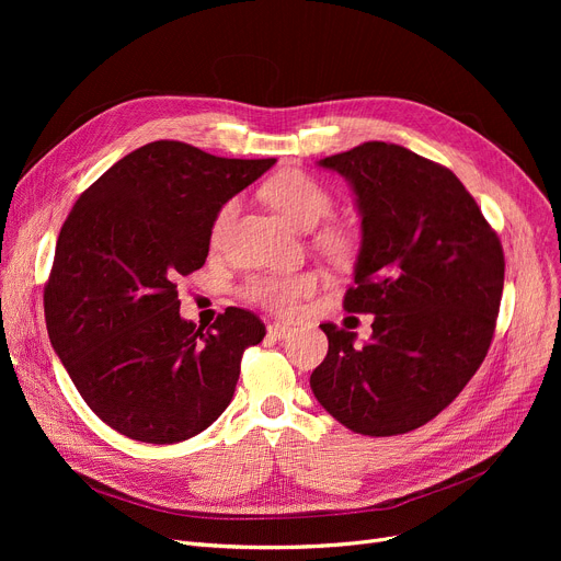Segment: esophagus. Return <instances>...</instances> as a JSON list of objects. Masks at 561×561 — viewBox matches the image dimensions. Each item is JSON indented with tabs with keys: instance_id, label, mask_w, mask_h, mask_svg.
Masks as SVG:
<instances>
[{
	"instance_id": "1",
	"label": "esophagus",
	"mask_w": 561,
	"mask_h": 561,
	"mask_svg": "<svg viewBox=\"0 0 561 561\" xmlns=\"http://www.w3.org/2000/svg\"><path fill=\"white\" fill-rule=\"evenodd\" d=\"M290 332H293V328L284 325V322H273V325H268V334L275 339H286Z\"/></svg>"
}]
</instances>
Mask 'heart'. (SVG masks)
Listing matches in <instances>:
<instances>
[{
    "mask_svg": "<svg viewBox=\"0 0 561 561\" xmlns=\"http://www.w3.org/2000/svg\"><path fill=\"white\" fill-rule=\"evenodd\" d=\"M263 197L271 202L288 222L300 229H313L325 220L334 209V197L330 188L318 182L313 174L305 170H279L263 186ZM236 214H239V199L231 197L220 204V209L211 222V243L218 245L229 231ZM318 245L336 261H347L357 250V239L347 227L330 222L316 233ZM320 286V275L316 271H293V273H259L241 284V298L250 305L268 309L277 316H293L300 305L311 298Z\"/></svg>",
    "mask_w": 561,
    "mask_h": 561,
    "instance_id": "b5f03b06",
    "label": "heart"
}]
</instances>
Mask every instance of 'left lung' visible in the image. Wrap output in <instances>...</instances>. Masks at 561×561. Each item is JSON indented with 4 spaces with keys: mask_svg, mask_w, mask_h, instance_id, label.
Segmentation results:
<instances>
[{
    "mask_svg": "<svg viewBox=\"0 0 561 561\" xmlns=\"http://www.w3.org/2000/svg\"><path fill=\"white\" fill-rule=\"evenodd\" d=\"M320 165L350 180L362 211L343 309L375 320L364 345L320 325L330 350L309 385L347 430L404 434L438 416L482 366L503 298V245L457 174L402 145L368 140Z\"/></svg>",
    "mask_w": 561,
    "mask_h": 561,
    "instance_id": "obj_1",
    "label": "left lung"
}]
</instances>
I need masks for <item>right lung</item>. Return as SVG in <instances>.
Returning a JSON list of instances; mask_svg holds the SVG:
<instances>
[{
  "instance_id": "add662e5",
  "label": "right lung",
  "mask_w": 561,
  "mask_h": 561,
  "mask_svg": "<svg viewBox=\"0 0 561 561\" xmlns=\"http://www.w3.org/2000/svg\"><path fill=\"white\" fill-rule=\"evenodd\" d=\"M275 159H225L154 140L75 202L45 282V320L77 391L115 432L180 444L233 398L261 318L229 307L209 330L180 316V279L209 254L211 222Z\"/></svg>"
}]
</instances>
